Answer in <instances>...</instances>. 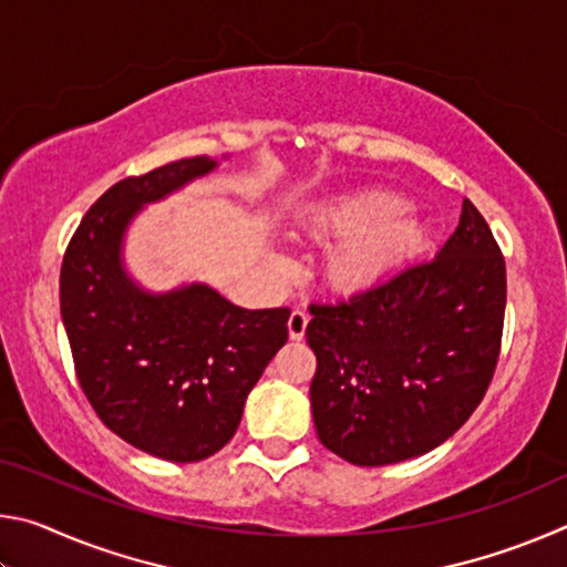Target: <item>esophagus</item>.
<instances>
[{"mask_svg": "<svg viewBox=\"0 0 567 567\" xmlns=\"http://www.w3.org/2000/svg\"><path fill=\"white\" fill-rule=\"evenodd\" d=\"M307 322H310V315L302 312V310H295V312L290 315V320H287V330H290V340H302V338H305Z\"/></svg>", "mask_w": 567, "mask_h": 567, "instance_id": "esophagus-1", "label": "esophagus"}]
</instances>
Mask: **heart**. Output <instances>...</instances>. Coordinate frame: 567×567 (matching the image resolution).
I'll use <instances>...</instances> for the list:
<instances>
[{
    "instance_id": "obj_1",
    "label": "heart",
    "mask_w": 567,
    "mask_h": 567,
    "mask_svg": "<svg viewBox=\"0 0 567 567\" xmlns=\"http://www.w3.org/2000/svg\"><path fill=\"white\" fill-rule=\"evenodd\" d=\"M395 192L362 189L315 207L302 219L318 243H334L324 257V280L338 292H360L430 249V227L412 217ZM277 267L287 260L277 257Z\"/></svg>"
}]
</instances>
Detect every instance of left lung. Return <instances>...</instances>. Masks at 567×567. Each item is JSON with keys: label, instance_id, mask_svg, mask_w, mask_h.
Listing matches in <instances>:
<instances>
[{"label": "left lung", "instance_id": "8db88e82", "mask_svg": "<svg viewBox=\"0 0 567 567\" xmlns=\"http://www.w3.org/2000/svg\"><path fill=\"white\" fill-rule=\"evenodd\" d=\"M505 260L465 199L435 260L310 305L318 370L310 385L320 443L352 465L425 455L455 435L491 385L505 320Z\"/></svg>", "mask_w": 567, "mask_h": 567}]
</instances>
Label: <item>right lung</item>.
I'll return each mask as SVG.
<instances>
[{
	"instance_id": "right-lung-1",
	"label": "right lung",
	"mask_w": 567,
	"mask_h": 567,
	"mask_svg": "<svg viewBox=\"0 0 567 567\" xmlns=\"http://www.w3.org/2000/svg\"><path fill=\"white\" fill-rule=\"evenodd\" d=\"M215 167L189 157L112 185L82 217L60 275L62 322L90 405L124 443L172 463H197L233 440L290 320L287 307L245 310L203 282L147 292L124 270L134 215Z\"/></svg>"
}]
</instances>
